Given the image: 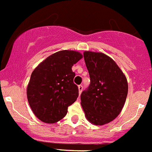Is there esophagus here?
<instances>
[{
	"label": "esophagus",
	"mask_w": 152,
	"mask_h": 152,
	"mask_svg": "<svg viewBox=\"0 0 152 152\" xmlns=\"http://www.w3.org/2000/svg\"><path fill=\"white\" fill-rule=\"evenodd\" d=\"M83 85H79L78 86V90H79V93H81V92H82V90H83Z\"/></svg>",
	"instance_id": "34e87169"
}]
</instances>
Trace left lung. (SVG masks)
I'll use <instances>...</instances> for the list:
<instances>
[{
  "label": "left lung",
  "mask_w": 152,
  "mask_h": 152,
  "mask_svg": "<svg viewBox=\"0 0 152 152\" xmlns=\"http://www.w3.org/2000/svg\"><path fill=\"white\" fill-rule=\"evenodd\" d=\"M83 58L90 83L82 92L80 104L90 123L104 125L121 113L127 96V80L115 61L105 54L85 51Z\"/></svg>",
  "instance_id": "left-lung-1"
}]
</instances>
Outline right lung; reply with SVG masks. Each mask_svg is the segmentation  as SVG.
Returning <instances> with one entry per match:
<instances>
[{
    "instance_id": "1",
    "label": "right lung",
    "mask_w": 152,
    "mask_h": 152,
    "mask_svg": "<svg viewBox=\"0 0 152 152\" xmlns=\"http://www.w3.org/2000/svg\"><path fill=\"white\" fill-rule=\"evenodd\" d=\"M82 58L78 52L62 50L48 56L33 71L27 87L29 105L41 121L53 124L66 115L78 97L72 67Z\"/></svg>"
}]
</instances>
